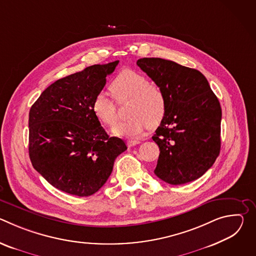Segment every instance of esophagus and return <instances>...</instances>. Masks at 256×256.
Returning a JSON list of instances; mask_svg holds the SVG:
<instances>
[{"label": "esophagus", "mask_w": 256, "mask_h": 256, "mask_svg": "<svg viewBox=\"0 0 256 256\" xmlns=\"http://www.w3.org/2000/svg\"><path fill=\"white\" fill-rule=\"evenodd\" d=\"M140 142L138 140H128V147H134V146L138 144Z\"/></svg>", "instance_id": "esophagus-1"}]
</instances>
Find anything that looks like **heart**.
I'll return each mask as SVG.
<instances>
[{"instance_id":"heart-1","label":"heart","mask_w":256,"mask_h":256,"mask_svg":"<svg viewBox=\"0 0 256 256\" xmlns=\"http://www.w3.org/2000/svg\"><path fill=\"white\" fill-rule=\"evenodd\" d=\"M114 98L128 105V120L120 122L112 128V134L124 138H136L151 126L161 122L167 109V99L164 90L151 84L140 72L124 70L110 84ZM92 110L96 118L106 126H112L116 120V103L105 91L98 92L92 102Z\"/></svg>"}]
</instances>
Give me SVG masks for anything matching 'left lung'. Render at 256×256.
I'll use <instances>...</instances> for the list:
<instances>
[{
  "label": "left lung",
  "instance_id": "obj_1",
  "mask_svg": "<svg viewBox=\"0 0 256 256\" xmlns=\"http://www.w3.org/2000/svg\"><path fill=\"white\" fill-rule=\"evenodd\" d=\"M136 64L167 99L165 116L152 136L160 150L155 174L172 186L200 178L220 154V102L198 70L160 58H142Z\"/></svg>",
  "mask_w": 256,
  "mask_h": 256
}]
</instances>
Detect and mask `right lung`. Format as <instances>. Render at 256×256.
Wrapping results in <instances>:
<instances>
[{"instance_id": "add662e5", "label": "right lung", "mask_w": 256, "mask_h": 256, "mask_svg": "<svg viewBox=\"0 0 256 256\" xmlns=\"http://www.w3.org/2000/svg\"><path fill=\"white\" fill-rule=\"evenodd\" d=\"M118 60L94 64L48 86L29 112V157L54 188L77 196L98 192L126 150L109 136L92 110L95 95Z\"/></svg>"}]
</instances>
